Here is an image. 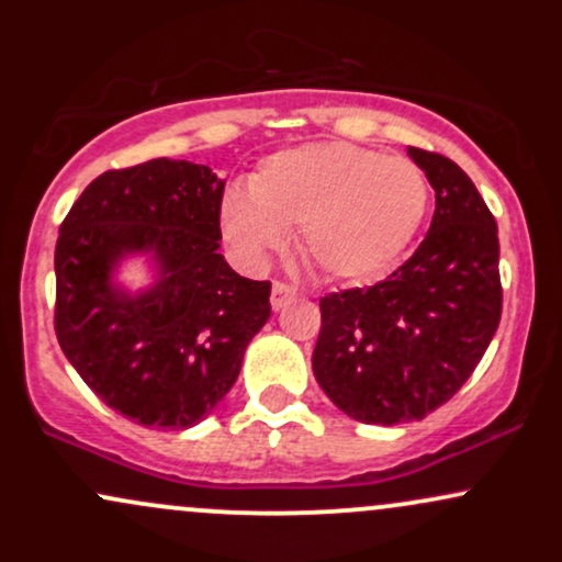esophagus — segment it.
Here are the masks:
<instances>
[{"mask_svg":"<svg viewBox=\"0 0 562 562\" xmlns=\"http://www.w3.org/2000/svg\"><path fill=\"white\" fill-rule=\"evenodd\" d=\"M295 299V288L290 285V282H282V280H277L274 285H272V306L274 308H282V306H288L290 301Z\"/></svg>","mask_w":562,"mask_h":562,"instance_id":"34e87169","label":"esophagus"}]
</instances>
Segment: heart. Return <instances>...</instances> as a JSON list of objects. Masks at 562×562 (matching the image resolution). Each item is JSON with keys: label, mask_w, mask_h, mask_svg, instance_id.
<instances>
[{"label": "heart", "mask_w": 562, "mask_h": 562, "mask_svg": "<svg viewBox=\"0 0 562 562\" xmlns=\"http://www.w3.org/2000/svg\"><path fill=\"white\" fill-rule=\"evenodd\" d=\"M430 203L415 160L351 142H314L263 158L248 192L222 200V229L248 259H263L299 229L301 256L333 280L391 267L420 232Z\"/></svg>", "instance_id": "heart-1"}]
</instances>
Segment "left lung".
<instances>
[{"label":"left lung","instance_id":"obj_1","mask_svg":"<svg viewBox=\"0 0 562 562\" xmlns=\"http://www.w3.org/2000/svg\"><path fill=\"white\" fill-rule=\"evenodd\" d=\"M436 190L420 248L370 288L319 299L314 378L353 420H423L473 375L502 317L496 222L454 160L409 147Z\"/></svg>","mask_w":562,"mask_h":562}]
</instances>
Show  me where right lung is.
<instances>
[{
	"mask_svg": "<svg viewBox=\"0 0 562 562\" xmlns=\"http://www.w3.org/2000/svg\"><path fill=\"white\" fill-rule=\"evenodd\" d=\"M224 182L209 166L153 158L111 169L70 205L55 245V335L83 383L150 428L209 417L272 314V282L218 254ZM150 249L167 277L132 300L110 285L121 252Z\"/></svg>",
	"mask_w": 562,
	"mask_h": 562,
	"instance_id": "add662e5",
	"label": "right lung"
}]
</instances>
